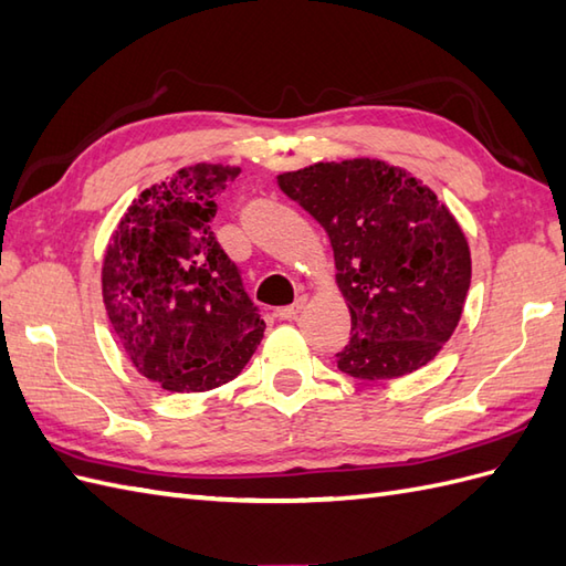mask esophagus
Returning a JSON list of instances; mask_svg holds the SVG:
<instances>
[{"label":"esophagus","instance_id":"esophagus-1","mask_svg":"<svg viewBox=\"0 0 566 566\" xmlns=\"http://www.w3.org/2000/svg\"><path fill=\"white\" fill-rule=\"evenodd\" d=\"M307 305V295H300L293 305H287V307H281V310H275V316H279V319H295V316L302 312V307Z\"/></svg>","mask_w":566,"mask_h":566}]
</instances>
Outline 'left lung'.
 I'll return each instance as SVG.
<instances>
[{"mask_svg":"<svg viewBox=\"0 0 566 566\" xmlns=\"http://www.w3.org/2000/svg\"><path fill=\"white\" fill-rule=\"evenodd\" d=\"M279 185L328 232L350 307L338 369L394 379L420 369L457 328L471 252L457 220L406 170L384 160L316 163Z\"/></svg>","mask_w":566,"mask_h":566,"instance_id":"obj_1","label":"left lung"}]
</instances>
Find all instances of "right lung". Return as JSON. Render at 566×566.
I'll use <instances>...</instances> for the list:
<instances>
[{
	"mask_svg": "<svg viewBox=\"0 0 566 566\" xmlns=\"http://www.w3.org/2000/svg\"><path fill=\"white\" fill-rule=\"evenodd\" d=\"M238 175L199 163L146 189L105 252L109 324L134 367L168 391L235 379L264 336L242 271L211 230L218 197Z\"/></svg>",
	"mask_w": 566,
	"mask_h": 566,
	"instance_id": "right-lung-1",
	"label": "right lung"
}]
</instances>
